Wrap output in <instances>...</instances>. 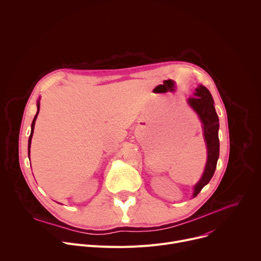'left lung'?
<instances>
[{
  "label": "left lung",
  "mask_w": 261,
  "mask_h": 261,
  "mask_svg": "<svg viewBox=\"0 0 261 261\" xmlns=\"http://www.w3.org/2000/svg\"><path fill=\"white\" fill-rule=\"evenodd\" d=\"M188 102L191 107L196 111V114L199 116L202 122L204 138L207 146V162L202 177L194 187L193 197H195L198 195V193L201 191L204 186L208 184L216 170L220 147L218 136L219 119L215 110L212 95L205 87L199 86L196 89V93L194 94V96L188 99Z\"/></svg>",
  "instance_id": "8db88e82"
}]
</instances>
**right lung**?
Wrapping results in <instances>:
<instances>
[{
    "label": "right lung",
    "instance_id": "right-lung-1",
    "mask_svg": "<svg viewBox=\"0 0 261 261\" xmlns=\"http://www.w3.org/2000/svg\"><path fill=\"white\" fill-rule=\"evenodd\" d=\"M37 107H38V109H37V114L36 116L34 117V120L32 122V129H31V135L29 137V157H30V147H31V140H32V136H33V132H34V127H35V122H36V119H37V116H38V113H39V107H40V104L38 102V104H37Z\"/></svg>",
    "mask_w": 261,
    "mask_h": 261
}]
</instances>
